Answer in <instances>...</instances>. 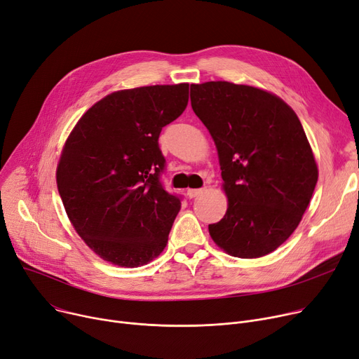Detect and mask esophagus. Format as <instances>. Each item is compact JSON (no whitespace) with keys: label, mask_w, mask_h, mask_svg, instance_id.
Instances as JSON below:
<instances>
[{"label":"esophagus","mask_w":359,"mask_h":359,"mask_svg":"<svg viewBox=\"0 0 359 359\" xmlns=\"http://www.w3.org/2000/svg\"><path fill=\"white\" fill-rule=\"evenodd\" d=\"M201 193H203L201 188H189V189H187V196H188L189 198H194V197L200 196Z\"/></svg>","instance_id":"obj_1"}]
</instances>
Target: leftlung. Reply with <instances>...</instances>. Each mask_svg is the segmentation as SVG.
I'll return each instance as SVG.
<instances>
[{
  "label": "left lung",
  "mask_w": 359,
  "mask_h": 359,
  "mask_svg": "<svg viewBox=\"0 0 359 359\" xmlns=\"http://www.w3.org/2000/svg\"><path fill=\"white\" fill-rule=\"evenodd\" d=\"M191 107L216 143L229 198L210 236L231 257L271 254L299 226L319 175L297 114L277 95L226 81L193 83Z\"/></svg>",
  "instance_id": "8db88e82"
}]
</instances>
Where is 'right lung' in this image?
Instances as JSON below:
<instances>
[{
	"label": "right lung",
	"instance_id": "obj_1",
	"mask_svg": "<svg viewBox=\"0 0 359 359\" xmlns=\"http://www.w3.org/2000/svg\"><path fill=\"white\" fill-rule=\"evenodd\" d=\"M188 83L123 90L104 97L69 135L56 182L76 233L104 261L136 268L168 242L181 197L161 182L162 128L188 104Z\"/></svg>",
	"mask_w": 359,
	"mask_h": 359
}]
</instances>
